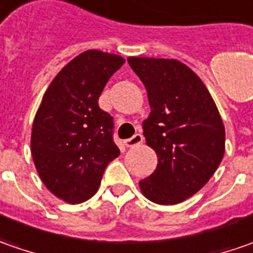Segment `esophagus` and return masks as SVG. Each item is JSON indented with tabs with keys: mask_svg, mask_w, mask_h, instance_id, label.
<instances>
[{
	"mask_svg": "<svg viewBox=\"0 0 253 253\" xmlns=\"http://www.w3.org/2000/svg\"><path fill=\"white\" fill-rule=\"evenodd\" d=\"M143 140H144L143 134L137 133V134H134L133 137H130V138L125 140V145H126V147H134V145H138V144L143 143Z\"/></svg>",
	"mask_w": 253,
	"mask_h": 253,
	"instance_id": "obj_1",
	"label": "esophagus"
}]
</instances>
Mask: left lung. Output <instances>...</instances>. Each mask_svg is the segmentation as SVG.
<instances>
[{"instance_id": "obj_1", "label": "left lung", "mask_w": 253, "mask_h": 253, "mask_svg": "<svg viewBox=\"0 0 253 253\" xmlns=\"http://www.w3.org/2000/svg\"><path fill=\"white\" fill-rule=\"evenodd\" d=\"M144 84L151 113L143 122L157 168L140 180L148 200L176 205L193 196L213 176L225 150V130L205 84L178 60L128 57Z\"/></svg>"}]
</instances>
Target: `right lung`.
<instances>
[{"mask_svg": "<svg viewBox=\"0 0 253 253\" xmlns=\"http://www.w3.org/2000/svg\"><path fill=\"white\" fill-rule=\"evenodd\" d=\"M125 58L88 50L51 81L32 127V157L54 196L77 205L91 199L105 168L118 158L113 118L98 105L100 93Z\"/></svg>", "mask_w": 253, "mask_h": 253, "instance_id": "add662e5", "label": "right lung"}]
</instances>
